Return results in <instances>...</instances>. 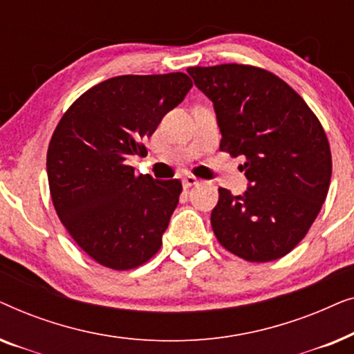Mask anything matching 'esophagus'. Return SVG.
<instances>
[{
	"label": "esophagus",
	"mask_w": 354,
	"mask_h": 354,
	"mask_svg": "<svg viewBox=\"0 0 354 354\" xmlns=\"http://www.w3.org/2000/svg\"><path fill=\"white\" fill-rule=\"evenodd\" d=\"M182 183H183V188H190L193 185H198V183H200V178H196L195 176H185L183 177Z\"/></svg>",
	"instance_id": "34e87169"
}]
</instances>
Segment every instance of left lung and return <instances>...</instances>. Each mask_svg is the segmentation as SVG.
<instances>
[{"label":"left lung","mask_w":354,"mask_h":354,"mask_svg":"<svg viewBox=\"0 0 354 354\" xmlns=\"http://www.w3.org/2000/svg\"><path fill=\"white\" fill-rule=\"evenodd\" d=\"M214 103L221 151L245 156L243 196L219 188L211 212L216 239L250 263L288 254L326 201L332 154L322 124L304 100L272 72L248 64L188 67Z\"/></svg>","instance_id":"obj_1"}]
</instances>
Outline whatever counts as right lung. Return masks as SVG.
Here are the masks:
<instances>
[{
	"label": "right lung",
	"mask_w": 354,
	"mask_h": 354,
	"mask_svg": "<svg viewBox=\"0 0 354 354\" xmlns=\"http://www.w3.org/2000/svg\"><path fill=\"white\" fill-rule=\"evenodd\" d=\"M183 72L119 75L80 95L56 125L46 153L53 206L96 263L130 270L162 245L182 182L135 176L132 156L192 88Z\"/></svg>",
	"instance_id": "1"
}]
</instances>
